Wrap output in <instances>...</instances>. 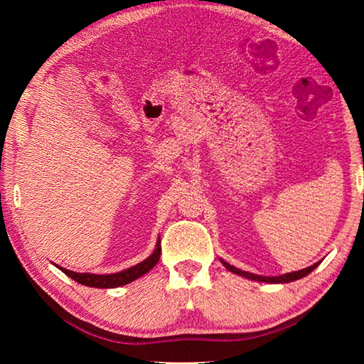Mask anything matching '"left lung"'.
Instances as JSON below:
<instances>
[{
  "mask_svg": "<svg viewBox=\"0 0 364 364\" xmlns=\"http://www.w3.org/2000/svg\"><path fill=\"white\" fill-rule=\"evenodd\" d=\"M221 263L225 264L226 269H230L231 273H236L239 276H244V278L252 279V281H260V282H269V284H284V282H292V281H297L305 278L306 274H310L313 269L318 267V263L311 264V267L304 268V269H299V271H292V273H286V274H281V276H260V274H254V273H247V271H242L236 267H232V264L226 263L225 260H221Z\"/></svg>",
  "mask_w": 364,
  "mask_h": 364,
  "instance_id": "obj_1",
  "label": "left lung"
}]
</instances>
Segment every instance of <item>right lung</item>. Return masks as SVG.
Listing matches in <instances>:
<instances>
[{
  "label": "right lung",
  "mask_w": 364,
  "mask_h": 364,
  "mask_svg": "<svg viewBox=\"0 0 364 364\" xmlns=\"http://www.w3.org/2000/svg\"><path fill=\"white\" fill-rule=\"evenodd\" d=\"M160 239L157 241L156 250L152 254L134 267L123 269L120 273H112V274H93V273H75V271L65 269L63 267H58L63 273H65L69 278L73 281H77L78 284L88 286V287H100V289H110V287H120L125 286L128 282H132L134 279L141 278V276L146 274L147 271H151L154 267H156L159 258H160Z\"/></svg>",
  "instance_id": "add662e5"
}]
</instances>
